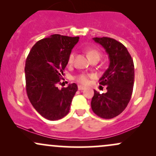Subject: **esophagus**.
<instances>
[{
	"label": "esophagus",
	"instance_id": "34e87169",
	"mask_svg": "<svg viewBox=\"0 0 156 156\" xmlns=\"http://www.w3.org/2000/svg\"><path fill=\"white\" fill-rule=\"evenodd\" d=\"M78 90H83V89H85V87H83V86H81V85H78Z\"/></svg>",
	"mask_w": 156,
	"mask_h": 156
}]
</instances>
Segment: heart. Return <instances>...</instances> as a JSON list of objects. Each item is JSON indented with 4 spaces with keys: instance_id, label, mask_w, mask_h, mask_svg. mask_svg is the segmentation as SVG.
Instances as JSON below:
<instances>
[{
    "instance_id": "b5f03b06",
    "label": "heart",
    "mask_w": 156,
    "mask_h": 156,
    "mask_svg": "<svg viewBox=\"0 0 156 156\" xmlns=\"http://www.w3.org/2000/svg\"><path fill=\"white\" fill-rule=\"evenodd\" d=\"M87 53H88L89 57L90 58H92V57H94V56L101 57V53H100L98 51H97V50H94V49L89 50V51H87ZM74 58H75L74 53H71L70 54H69V57H68V63L72 64L73 61H74ZM89 78V75L85 74V73H81V74L78 75V76L76 77V80L80 83L86 84L88 83Z\"/></svg>"
}]
</instances>
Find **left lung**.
<instances>
[{
	"label": "left lung",
	"mask_w": 156,
	"mask_h": 156,
	"mask_svg": "<svg viewBox=\"0 0 156 156\" xmlns=\"http://www.w3.org/2000/svg\"><path fill=\"white\" fill-rule=\"evenodd\" d=\"M108 55L109 66L100 78L101 85L107 86L106 93L94 90L91 107L93 112L103 119L120 114L131 98L134 83V64L127 48L121 42L109 37H94Z\"/></svg>",
	"instance_id": "1"
}]
</instances>
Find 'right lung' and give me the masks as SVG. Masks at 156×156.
<instances>
[{
    "label": "right lung",
    "mask_w": 156,
    "mask_h": 156,
    "mask_svg": "<svg viewBox=\"0 0 156 156\" xmlns=\"http://www.w3.org/2000/svg\"><path fill=\"white\" fill-rule=\"evenodd\" d=\"M79 37L53 34L38 41L27 56L25 67L26 92L37 112L49 120H58L69 113L78 86L59 89L68 57Z\"/></svg>",
    "instance_id": "obj_1"
}]
</instances>
